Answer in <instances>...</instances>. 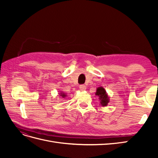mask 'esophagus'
I'll use <instances>...</instances> for the list:
<instances>
[{"label":"esophagus","mask_w":158,"mask_h":158,"mask_svg":"<svg viewBox=\"0 0 158 158\" xmlns=\"http://www.w3.org/2000/svg\"><path fill=\"white\" fill-rule=\"evenodd\" d=\"M79 88L81 91H84V90H85V89H86V87H85L84 85H80Z\"/></svg>","instance_id":"obj_1"}]
</instances>
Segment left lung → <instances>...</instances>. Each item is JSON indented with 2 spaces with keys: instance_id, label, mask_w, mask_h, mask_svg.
I'll return each mask as SVG.
<instances>
[{
  "instance_id": "8db88e82",
  "label": "left lung",
  "mask_w": 158,
  "mask_h": 158,
  "mask_svg": "<svg viewBox=\"0 0 158 158\" xmlns=\"http://www.w3.org/2000/svg\"><path fill=\"white\" fill-rule=\"evenodd\" d=\"M95 94L99 97V103L101 106L106 107L107 106L109 103V98L106 92V90L102 86L98 87L96 89V92H95Z\"/></svg>"
}]
</instances>
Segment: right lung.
Listing matches in <instances>:
<instances>
[{
  "label": "right lung",
  "mask_w": 158,
  "mask_h": 158,
  "mask_svg": "<svg viewBox=\"0 0 158 158\" xmlns=\"http://www.w3.org/2000/svg\"><path fill=\"white\" fill-rule=\"evenodd\" d=\"M59 96L61 97V98H66V96H67V95H66V94H65L63 92H60V93H59Z\"/></svg>",
  "instance_id": "1"
}]
</instances>
